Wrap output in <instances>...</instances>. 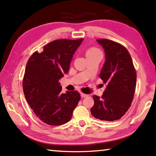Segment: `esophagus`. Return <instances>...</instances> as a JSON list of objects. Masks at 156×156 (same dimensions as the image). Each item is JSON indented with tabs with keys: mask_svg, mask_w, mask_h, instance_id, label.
Segmentation results:
<instances>
[{
	"mask_svg": "<svg viewBox=\"0 0 156 156\" xmlns=\"http://www.w3.org/2000/svg\"><path fill=\"white\" fill-rule=\"evenodd\" d=\"M80 96H81L82 98H86V97H88V94H83V93H80Z\"/></svg>",
	"mask_w": 156,
	"mask_h": 156,
	"instance_id": "obj_1",
	"label": "esophagus"
}]
</instances>
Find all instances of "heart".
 Instances as JSON below:
<instances>
[{
    "mask_svg": "<svg viewBox=\"0 0 156 156\" xmlns=\"http://www.w3.org/2000/svg\"><path fill=\"white\" fill-rule=\"evenodd\" d=\"M98 52H101V51L98 50V49L96 48V47H90V48H88L87 51H86V56H88V55H90L96 54V53H98Z\"/></svg>",
    "mask_w": 156,
    "mask_h": 156,
    "instance_id": "heart-1",
    "label": "heart"
}]
</instances>
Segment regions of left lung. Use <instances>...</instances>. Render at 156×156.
<instances>
[{"label":"left lung","mask_w":156,"mask_h":156,"mask_svg":"<svg viewBox=\"0 0 156 156\" xmlns=\"http://www.w3.org/2000/svg\"><path fill=\"white\" fill-rule=\"evenodd\" d=\"M104 47L106 61L100 78L106 83L101 97L94 95L92 115L103 121L119 119L130 107L135 92L137 73L128 50L123 45L106 39H97Z\"/></svg>","instance_id":"left-lung-1"}]
</instances>
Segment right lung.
<instances>
[{"label": "right lung", "mask_w": 156, "mask_h": 156, "mask_svg": "<svg viewBox=\"0 0 156 156\" xmlns=\"http://www.w3.org/2000/svg\"><path fill=\"white\" fill-rule=\"evenodd\" d=\"M83 39H57L29 58L23 78L27 101L41 121L58 126L70 121L80 99L77 90L62 94L60 80L67 73L73 55Z\"/></svg>", "instance_id": "obj_1"}]
</instances>
